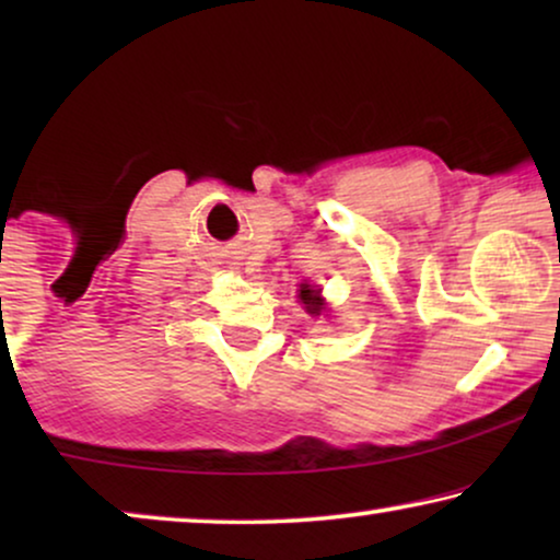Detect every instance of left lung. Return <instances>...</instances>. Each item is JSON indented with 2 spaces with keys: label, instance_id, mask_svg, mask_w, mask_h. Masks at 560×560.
<instances>
[{
  "label": "left lung",
  "instance_id": "obj_1",
  "mask_svg": "<svg viewBox=\"0 0 560 560\" xmlns=\"http://www.w3.org/2000/svg\"><path fill=\"white\" fill-rule=\"evenodd\" d=\"M301 301L305 308H308V313H316L318 316V313L324 311V301H320L318 290H313L311 285H301Z\"/></svg>",
  "mask_w": 560,
  "mask_h": 560
}]
</instances>
